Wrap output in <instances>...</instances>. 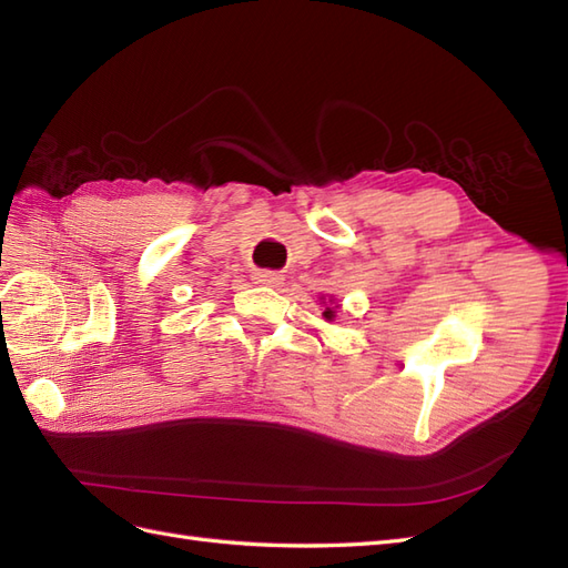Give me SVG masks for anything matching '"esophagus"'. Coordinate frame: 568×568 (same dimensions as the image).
Returning <instances> with one entry per match:
<instances>
[{
    "instance_id": "obj_1",
    "label": "esophagus",
    "mask_w": 568,
    "mask_h": 568,
    "mask_svg": "<svg viewBox=\"0 0 568 568\" xmlns=\"http://www.w3.org/2000/svg\"><path fill=\"white\" fill-rule=\"evenodd\" d=\"M255 282H257V284L274 286V284L282 282V274H280V272H257V274H255Z\"/></svg>"
}]
</instances>
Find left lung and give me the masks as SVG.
Returning <instances> with one entry per match:
<instances>
[{"label": "left lung", "instance_id": "8db88e82", "mask_svg": "<svg viewBox=\"0 0 568 568\" xmlns=\"http://www.w3.org/2000/svg\"><path fill=\"white\" fill-rule=\"evenodd\" d=\"M324 317H326V320H332V317H334V311H332V307H326V311H324Z\"/></svg>", "mask_w": 568, "mask_h": 568}]
</instances>
